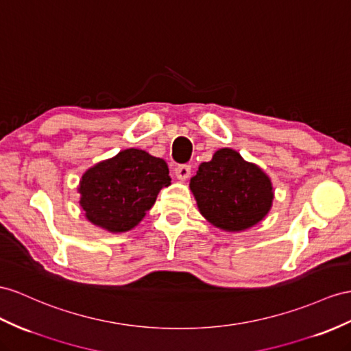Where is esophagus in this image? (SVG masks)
Returning <instances> with one entry per match:
<instances>
[{"label":"esophagus","mask_w":351,"mask_h":351,"mask_svg":"<svg viewBox=\"0 0 351 351\" xmlns=\"http://www.w3.org/2000/svg\"><path fill=\"white\" fill-rule=\"evenodd\" d=\"M191 173V166L190 165H184V166H176L175 167V175L178 179H181V181H185L188 179Z\"/></svg>","instance_id":"esophagus-1"}]
</instances>
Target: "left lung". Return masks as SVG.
Here are the masks:
<instances>
[{"label": "left lung", "mask_w": 351, "mask_h": 351, "mask_svg": "<svg viewBox=\"0 0 351 351\" xmlns=\"http://www.w3.org/2000/svg\"><path fill=\"white\" fill-rule=\"evenodd\" d=\"M190 188L203 217L226 231L255 226L271 208L273 186L258 166L222 148L202 163Z\"/></svg>", "instance_id": "obj_1"}]
</instances>
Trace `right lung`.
Returning <instances> with one entry per match:
<instances>
[{"label": "right lung", "mask_w": 351, "mask_h": 351, "mask_svg": "<svg viewBox=\"0 0 351 351\" xmlns=\"http://www.w3.org/2000/svg\"><path fill=\"white\" fill-rule=\"evenodd\" d=\"M167 185L166 161L130 148L87 170L80 182V204L95 226L123 232L138 226Z\"/></svg>", "instance_id": "obj_1"}]
</instances>
